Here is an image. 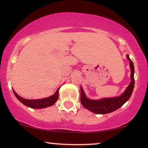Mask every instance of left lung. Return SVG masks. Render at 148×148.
I'll list each match as a JSON object with an SVG mask.
<instances>
[{
	"instance_id": "8db88e82",
	"label": "left lung",
	"mask_w": 148,
	"mask_h": 148,
	"mask_svg": "<svg viewBox=\"0 0 148 148\" xmlns=\"http://www.w3.org/2000/svg\"><path fill=\"white\" fill-rule=\"evenodd\" d=\"M126 58L129 60L130 68V83L122 95L113 98H103L100 100H92L86 97L83 88L81 86V98L80 101L83 106L86 109L91 111L95 114H105L113 112L116 109L122 107L128 99L133 93L135 86V79H134V64L130 59L129 56L126 55Z\"/></svg>"
}]
</instances>
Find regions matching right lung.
Masks as SVG:
<instances>
[{
	"mask_svg": "<svg viewBox=\"0 0 148 148\" xmlns=\"http://www.w3.org/2000/svg\"><path fill=\"white\" fill-rule=\"evenodd\" d=\"M58 89L57 90L55 94L51 97L45 98V99H23L21 97H20L18 94L13 90V93L15 97H17L19 101L23 104L26 105V106L29 107L30 108L33 109H43L45 107H47L49 106H51L54 103L56 102L58 98Z\"/></svg>",
	"mask_w": 148,
	"mask_h": 148,
	"instance_id": "right-lung-1",
	"label": "right lung"
}]
</instances>
